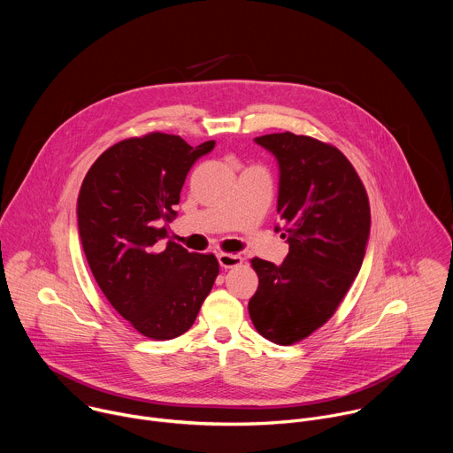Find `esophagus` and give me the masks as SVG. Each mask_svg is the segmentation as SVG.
Wrapping results in <instances>:
<instances>
[{
    "label": "esophagus",
    "mask_w": 453,
    "mask_h": 453,
    "mask_svg": "<svg viewBox=\"0 0 453 453\" xmlns=\"http://www.w3.org/2000/svg\"><path fill=\"white\" fill-rule=\"evenodd\" d=\"M217 260H219L222 269H231V267H238L242 264V256L240 254H229V252H219Z\"/></svg>",
    "instance_id": "obj_1"
}]
</instances>
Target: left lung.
Segmentation results:
<instances>
[{"label": "left lung", "instance_id": "left-lung-1", "mask_svg": "<svg viewBox=\"0 0 453 453\" xmlns=\"http://www.w3.org/2000/svg\"><path fill=\"white\" fill-rule=\"evenodd\" d=\"M254 142L278 161V213L288 254L281 265L250 260L260 283L249 315L257 334L288 346L325 325L355 281L369 242V201L339 149L292 133Z\"/></svg>", "mask_w": 453, "mask_h": 453}]
</instances>
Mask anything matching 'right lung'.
<instances>
[{"label": "right lung", "instance_id": "obj_1", "mask_svg": "<svg viewBox=\"0 0 453 453\" xmlns=\"http://www.w3.org/2000/svg\"><path fill=\"white\" fill-rule=\"evenodd\" d=\"M213 149V140L189 147L163 133L123 140L81 186L77 220L89 269L112 308L149 339L188 332L219 276L213 254L159 245L189 168Z\"/></svg>", "mask_w": 453, "mask_h": 453}]
</instances>
